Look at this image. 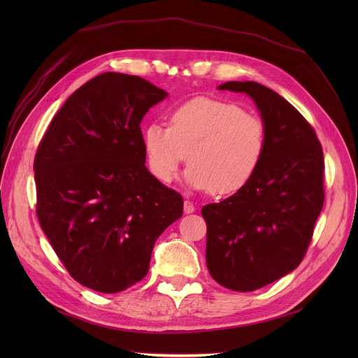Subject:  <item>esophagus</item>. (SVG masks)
I'll list each match as a JSON object with an SVG mask.
<instances>
[{
	"instance_id": "1",
	"label": "esophagus",
	"mask_w": 358,
	"mask_h": 358,
	"mask_svg": "<svg viewBox=\"0 0 358 358\" xmlns=\"http://www.w3.org/2000/svg\"><path fill=\"white\" fill-rule=\"evenodd\" d=\"M183 210H185V213H192L196 208H194V204L189 200H185V203H183Z\"/></svg>"
}]
</instances>
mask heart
Masks as SVG:
<instances>
[{"instance_id":"heart-1","label":"heart","mask_w":358,"mask_h":358,"mask_svg":"<svg viewBox=\"0 0 358 358\" xmlns=\"http://www.w3.org/2000/svg\"><path fill=\"white\" fill-rule=\"evenodd\" d=\"M143 149L159 182H171L188 154V187L227 196L255 175L266 149V127L237 104L201 96L173 109L169 128L149 124Z\"/></svg>"}]
</instances>
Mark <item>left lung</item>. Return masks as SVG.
I'll list each match as a JSON object with an SVG mask.
<instances>
[{"mask_svg":"<svg viewBox=\"0 0 358 358\" xmlns=\"http://www.w3.org/2000/svg\"><path fill=\"white\" fill-rule=\"evenodd\" d=\"M218 90L251 96L266 127L252 179L201 209L209 273L220 285L246 292L301 263L324 204V155L313 128L275 91L251 80L225 82Z\"/></svg>","mask_w":358,"mask_h":358,"instance_id":"left-lung-1","label":"left lung"}]
</instances>
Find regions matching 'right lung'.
<instances>
[{
  "label": "right lung",
  "mask_w": 358,
  "mask_h": 358,
  "mask_svg": "<svg viewBox=\"0 0 358 358\" xmlns=\"http://www.w3.org/2000/svg\"><path fill=\"white\" fill-rule=\"evenodd\" d=\"M169 94L122 73L74 91L38 145L37 216L69 273L99 292L142 280L183 200L146 169L140 122Z\"/></svg>",
  "instance_id": "1"
}]
</instances>
